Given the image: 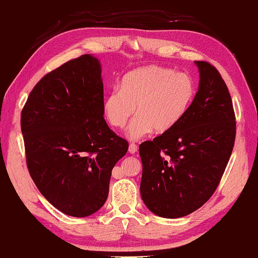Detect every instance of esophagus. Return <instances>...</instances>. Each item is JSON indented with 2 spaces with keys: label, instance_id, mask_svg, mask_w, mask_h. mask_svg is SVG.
<instances>
[{
  "label": "esophagus",
  "instance_id": "34e87169",
  "mask_svg": "<svg viewBox=\"0 0 258 258\" xmlns=\"http://www.w3.org/2000/svg\"><path fill=\"white\" fill-rule=\"evenodd\" d=\"M137 150H138V146L135 145V144H130V145H129V149H128L129 153L135 154V153L137 152Z\"/></svg>",
  "mask_w": 258,
  "mask_h": 258
}]
</instances>
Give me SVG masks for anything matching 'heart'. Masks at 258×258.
Instances as JSON below:
<instances>
[{
  "label": "heart",
  "mask_w": 258,
  "mask_h": 258,
  "mask_svg": "<svg viewBox=\"0 0 258 258\" xmlns=\"http://www.w3.org/2000/svg\"><path fill=\"white\" fill-rule=\"evenodd\" d=\"M196 88L192 78L167 67L150 65L125 74L105 96L104 114L112 127L123 128L136 112L127 136L139 140L154 129L158 134L171 130L184 117Z\"/></svg>",
  "instance_id": "1"
}]
</instances>
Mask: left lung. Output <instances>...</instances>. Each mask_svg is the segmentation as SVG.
Listing matches in <instances>:
<instances>
[{
    "instance_id": "left-lung-1",
    "label": "left lung",
    "mask_w": 258,
    "mask_h": 258,
    "mask_svg": "<svg viewBox=\"0 0 258 258\" xmlns=\"http://www.w3.org/2000/svg\"><path fill=\"white\" fill-rule=\"evenodd\" d=\"M196 65L199 88L184 117L171 130L139 146L142 201L165 219L191 214L208 201L235 141V114L226 84L209 62Z\"/></svg>"
}]
</instances>
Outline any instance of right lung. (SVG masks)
Listing matches in <instances>:
<instances>
[{"label": "right lung", "mask_w": 258, "mask_h": 258, "mask_svg": "<svg viewBox=\"0 0 258 258\" xmlns=\"http://www.w3.org/2000/svg\"><path fill=\"white\" fill-rule=\"evenodd\" d=\"M102 102L100 60L87 54L45 75L22 110L28 171L66 215L89 216L105 204L111 171L128 151L106 123Z\"/></svg>", "instance_id": "1"}]
</instances>
